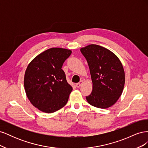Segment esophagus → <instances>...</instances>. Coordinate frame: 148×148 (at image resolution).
I'll return each instance as SVG.
<instances>
[{"instance_id":"esophagus-1","label":"esophagus","mask_w":148,"mask_h":148,"mask_svg":"<svg viewBox=\"0 0 148 148\" xmlns=\"http://www.w3.org/2000/svg\"><path fill=\"white\" fill-rule=\"evenodd\" d=\"M83 83V82L82 80V81H80L78 83H77V84H76V86H77V88H79V87L81 86L82 85Z\"/></svg>"}]
</instances>
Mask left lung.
I'll use <instances>...</instances> for the list:
<instances>
[{
    "mask_svg": "<svg viewBox=\"0 0 148 148\" xmlns=\"http://www.w3.org/2000/svg\"><path fill=\"white\" fill-rule=\"evenodd\" d=\"M91 76L92 91L86 96L89 104L101 109L113 106L122 95L125 71L117 56L105 47L91 44L80 49Z\"/></svg>",
    "mask_w": 148,
    "mask_h": 148,
    "instance_id": "1",
    "label": "left lung"
}]
</instances>
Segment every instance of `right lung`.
Returning <instances> with one entry per match:
<instances>
[{
	"instance_id": "obj_1",
	"label": "right lung",
	"mask_w": 148,
	"mask_h": 148,
	"mask_svg": "<svg viewBox=\"0 0 148 148\" xmlns=\"http://www.w3.org/2000/svg\"><path fill=\"white\" fill-rule=\"evenodd\" d=\"M71 53L69 49L51 48L28 65L24 77L25 92L31 104L39 110L52 113L67 103L73 88L62 67Z\"/></svg>"
}]
</instances>
